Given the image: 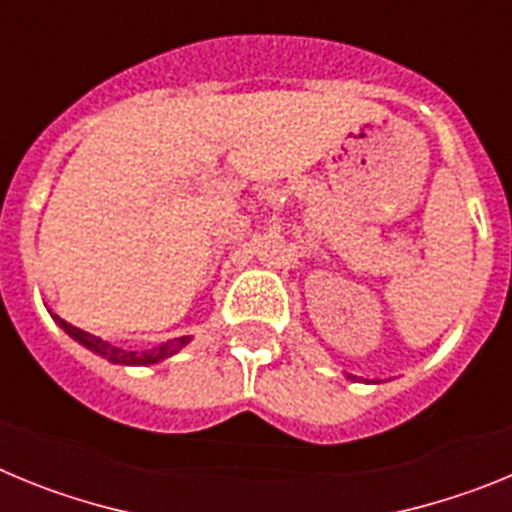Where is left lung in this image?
Instances as JSON below:
<instances>
[{
	"mask_svg": "<svg viewBox=\"0 0 512 512\" xmlns=\"http://www.w3.org/2000/svg\"><path fill=\"white\" fill-rule=\"evenodd\" d=\"M346 377H348V379H356V377H351V374H346Z\"/></svg>",
	"mask_w": 512,
	"mask_h": 512,
	"instance_id": "1",
	"label": "left lung"
}]
</instances>
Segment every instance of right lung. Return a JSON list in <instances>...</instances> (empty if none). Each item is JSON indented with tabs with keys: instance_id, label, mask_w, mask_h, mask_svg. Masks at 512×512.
Returning <instances> with one entry per match:
<instances>
[{
	"instance_id": "1",
	"label": "right lung",
	"mask_w": 512,
	"mask_h": 512,
	"mask_svg": "<svg viewBox=\"0 0 512 512\" xmlns=\"http://www.w3.org/2000/svg\"><path fill=\"white\" fill-rule=\"evenodd\" d=\"M51 318L56 320V325L63 330V333H66V336L74 338V341L81 343V346L87 348V351L102 356V359H107L110 364H122V366L161 364V361L169 359V356L179 354V351H182V348L192 341L189 336H182V338H174V341L158 343V346L146 348V351H128V348H120L110 341H102V338L92 336V333H87V330H81V328H76V325L66 323L63 318L53 315V312H51Z\"/></svg>"
}]
</instances>
